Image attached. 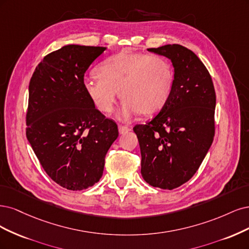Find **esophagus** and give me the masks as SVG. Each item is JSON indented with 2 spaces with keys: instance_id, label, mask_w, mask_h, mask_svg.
<instances>
[{
  "instance_id": "obj_1",
  "label": "esophagus",
  "mask_w": 249,
  "mask_h": 249,
  "mask_svg": "<svg viewBox=\"0 0 249 249\" xmlns=\"http://www.w3.org/2000/svg\"><path fill=\"white\" fill-rule=\"evenodd\" d=\"M119 133L120 134H125L128 131H130V128L127 127V126H122V125H119Z\"/></svg>"
}]
</instances>
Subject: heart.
Returning <instances> with one entry per match:
<instances>
[{
	"instance_id": "1",
	"label": "heart",
	"mask_w": 249,
	"mask_h": 249,
	"mask_svg": "<svg viewBox=\"0 0 249 249\" xmlns=\"http://www.w3.org/2000/svg\"><path fill=\"white\" fill-rule=\"evenodd\" d=\"M98 77H86L84 89L102 113H110L118 97L123 99L117 117L155 114L167 102L174 87V71L157 54L121 52L97 69Z\"/></svg>"
}]
</instances>
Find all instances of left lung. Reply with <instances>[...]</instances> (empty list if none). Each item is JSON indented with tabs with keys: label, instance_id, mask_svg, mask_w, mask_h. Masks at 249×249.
Returning a JSON list of instances; mask_svg holds the SVG:
<instances>
[{
	"label": "left lung",
	"instance_id": "left-lung-1",
	"mask_svg": "<svg viewBox=\"0 0 249 249\" xmlns=\"http://www.w3.org/2000/svg\"><path fill=\"white\" fill-rule=\"evenodd\" d=\"M170 59L174 87L158 115L133 128L140 142L142 176L153 187L174 189L194 176L214 138L216 96L197 55L179 44L149 49Z\"/></svg>",
	"mask_w": 249,
	"mask_h": 249
}]
</instances>
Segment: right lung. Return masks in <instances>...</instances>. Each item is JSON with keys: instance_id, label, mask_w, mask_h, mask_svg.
<instances>
[{"instance_id": "obj_1", "label": "right lung", "mask_w": 249, "mask_h": 249, "mask_svg": "<svg viewBox=\"0 0 249 249\" xmlns=\"http://www.w3.org/2000/svg\"><path fill=\"white\" fill-rule=\"evenodd\" d=\"M106 47L69 44L45 55L29 85L27 139L46 174L60 186L83 190L102 177L119 135L84 89V76Z\"/></svg>"}]
</instances>
